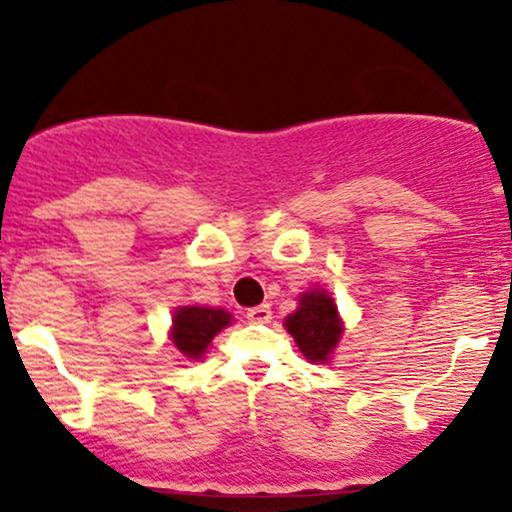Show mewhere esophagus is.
Here are the masks:
<instances>
[{
    "instance_id": "1",
    "label": "esophagus",
    "mask_w": 512,
    "mask_h": 512,
    "mask_svg": "<svg viewBox=\"0 0 512 512\" xmlns=\"http://www.w3.org/2000/svg\"><path fill=\"white\" fill-rule=\"evenodd\" d=\"M248 320L255 322V325H267V322L272 320V308H269L267 303L255 305V308L248 310Z\"/></svg>"
}]
</instances>
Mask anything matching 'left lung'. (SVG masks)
I'll return each instance as SVG.
<instances>
[{
    "label": "left lung",
    "instance_id": "left-lung-1",
    "mask_svg": "<svg viewBox=\"0 0 512 512\" xmlns=\"http://www.w3.org/2000/svg\"><path fill=\"white\" fill-rule=\"evenodd\" d=\"M286 330L308 361H330L332 349L342 337L337 305L325 291L305 293L296 313L286 317Z\"/></svg>",
    "mask_w": 512,
    "mask_h": 512
}]
</instances>
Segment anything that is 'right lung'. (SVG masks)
Wrapping results in <instances>:
<instances>
[{
  "mask_svg": "<svg viewBox=\"0 0 512 512\" xmlns=\"http://www.w3.org/2000/svg\"><path fill=\"white\" fill-rule=\"evenodd\" d=\"M231 322V315L219 308H199V305H187V308L175 310L173 317V344L180 354L187 358H202L211 339L219 334L223 327Z\"/></svg>",
  "mask_w": 512,
  "mask_h": 512,
  "instance_id": "add662e5",
  "label": "right lung"
}]
</instances>
